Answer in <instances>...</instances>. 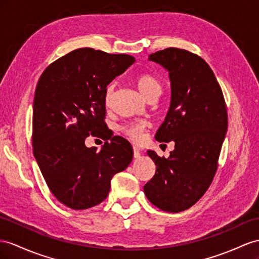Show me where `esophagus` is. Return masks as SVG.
I'll use <instances>...</instances> for the list:
<instances>
[{
  "label": "esophagus",
  "instance_id": "34e87169",
  "mask_svg": "<svg viewBox=\"0 0 259 259\" xmlns=\"http://www.w3.org/2000/svg\"><path fill=\"white\" fill-rule=\"evenodd\" d=\"M140 150H139L137 147H134V156L135 158H139L140 157Z\"/></svg>",
  "mask_w": 259,
  "mask_h": 259
}]
</instances>
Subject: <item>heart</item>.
I'll return each mask as SVG.
<instances>
[{"label": "heart", "instance_id": "obj_1", "mask_svg": "<svg viewBox=\"0 0 259 259\" xmlns=\"http://www.w3.org/2000/svg\"><path fill=\"white\" fill-rule=\"evenodd\" d=\"M135 82L137 88L139 89L142 94L149 98L154 94H160L162 90L161 82L154 75L150 73H141L136 76ZM112 95V86H108L105 92V103L108 104L110 97ZM148 128V123L145 121H135L129 124H125L122 128L123 134L127 136L131 141L140 142L143 139L144 130Z\"/></svg>", "mask_w": 259, "mask_h": 259}]
</instances>
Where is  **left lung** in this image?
I'll return each mask as SVG.
<instances>
[{
    "label": "left lung",
    "mask_w": 259,
    "mask_h": 259,
    "mask_svg": "<svg viewBox=\"0 0 259 259\" xmlns=\"http://www.w3.org/2000/svg\"><path fill=\"white\" fill-rule=\"evenodd\" d=\"M164 66L170 79V106L157 130L158 142H175L167 158L154 151L156 165L144 194L155 207L181 212L194 205L209 188L228 129L227 105L213 71L201 57L166 48L149 56Z\"/></svg>",
    "instance_id": "left-lung-1"
}]
</instances>
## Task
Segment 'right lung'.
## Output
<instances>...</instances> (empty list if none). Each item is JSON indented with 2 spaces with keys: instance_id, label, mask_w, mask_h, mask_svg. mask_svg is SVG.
Segmentation results:
<instances>
[{
  "instance_id": "obj_1",
  "label": "right lung",
  "mask_w": 259,
  "mask_h": 259,
  "mask_svg": "<svg viewBox=\"0 0 259 259\" xmlns=\"http://www.w3.org/2000/svg\"><path fill=\"white\" fill-rule=\"evenodd\" d=\"M135 61L129 55L79 48L48 65L37 83L34 156L51 193L73 210L104 201L112 176L134 157L129 141L112 137L104 120L107 85ZM90 135L106 140L101 151L85 147Z\"/></svg>"
}]
</instances>
